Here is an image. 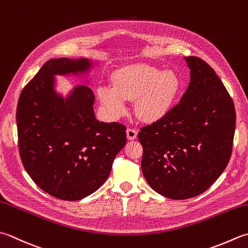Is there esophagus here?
<instances>
[{
  "instance_id": "34e87169",
  "label": "esophagus",
  "mask_w": 248,
  "mask_h": 248,
  "mask_svg": "<svg viewBox=\"0 0 248 248\" xmlns=\"http://www.w3.org/2000/svg\"><path fill=\"white\" fill-rule=\"evenodd\" d=\"M137 135H138L137 129H133V128H128L127 129V138L129 140H134L135 138H137Z\"/></svg>"
}]
</instances>
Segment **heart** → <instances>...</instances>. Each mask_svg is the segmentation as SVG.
Returning <instances> with one entry per match:
<instances>
[{"instance_id": "obj_1", "label": "heart", "mask_w": 248, "mask_h": 248, "mask_svg": "<svg viewBox=\"0 0 248 248\" xmlns=\"http://www.w3.org/2000/svg\"><path fill=\"white\" fill-rule=\"evenodd\" d=\"M179 89L181 81L174 72L140 64L119 70L114 76V87L102 85L98 94L113 118L125 114V100H129L135 101L134 110L140 120L154 123L169 113Z\"/></svg>"}]
</instances>
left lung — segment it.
Segmentation results:
<instances>
[{"label":"left lung","instance_id":"8db88e82","mask_svg":"<svg viewBox=\"0 0 248 248\" xmlns=\"http://www.w3.org/2000/svg\"><path fill=\"white\" fill-rule=\"evenodd\" d=\"M190 82L179 103L142 127V172L155 191L173 200L201 195L221 175L233 146V100L215 71L185 57Z\"/></svg>","mask_w":248,"mask_h":248}]
</instances>
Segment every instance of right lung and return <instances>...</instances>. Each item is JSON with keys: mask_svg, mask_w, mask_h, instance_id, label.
Returning <instances> with one entry per match:
<instances>
[{"mask_svg": "<svg viewBox=\"0 0 248 248\" xmlns=\"http://www.w3.org/2000/svg\"><path fill=\"white\" fill-rule=\"evenodd\" d=\"M87 59H51L24 86L17 105L19 155L33 182L50 196L76 201L108 179L124 144V124L94 117V94L76 87L69 99L53 90L56 74L85 72Z\"/></svg>", "mask_w": 248, "mask_h": 248, "instance_id": "1", "label": "right lung"}]
</instances>
